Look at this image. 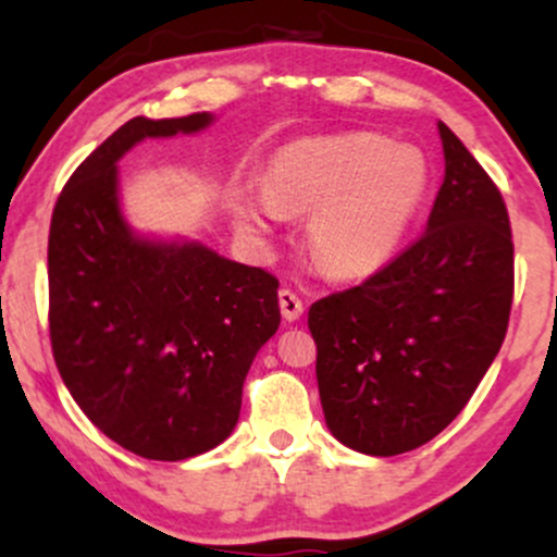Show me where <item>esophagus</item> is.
I'll return each mask as SVG.
<instances>
[{
	"label": "esophagus",
	"instance_id": "34e87169",
	"mask_svg": "<svg viewBox=\"0 0 557 557\" xmlns=\"http://www.w3.org/2000/svg\"><path fill=\"white\" fill-rule=\"evenodd\" d=\"M277 300H280V311H283L285 322H296V319L304 314V300H300L290 287H283V290L277 293Z\"/></svg>",
	"mask_w": 557,
	"mask_h": 557
}]
</instances>
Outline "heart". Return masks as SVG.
I'll list each match as a JSON object with an SVG mask.
<instances>
[{
	"instance_id": "obj_1",
	"label": "heart",
	"mask_w": 557,
	"mask_h": 557,
	"mask_svg": "<svg viewBox=\"0 0 557 557\" xmlns=\"http://www.w3.org/2000/svg\"><path fill=\"white\" fill-rule=\"evenodd\" d=\"M267 196L243 198L238 216L264 233L280 214L309 212V243L319 264L341 277L380 270L393 257L426 190L419 151L385 138L298 140L274 157Z\"/></svg>"
}]
</instances>
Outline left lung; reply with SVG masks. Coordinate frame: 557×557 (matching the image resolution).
Returning a JSON list of instances; mask_svg holds the SVG:
<instances>
[{"instance_id":"1","label":"left lung","mask_w":557,"mask_h":557,"mask_svg":"<svg viewBox=\"0 0 557 557\" xmlns=\"http://www.w3.org/2000/svg\"><path fill=\"white\" fill-rule=\"evenodd\" d=\"M445 181L417 240L309 309L327 426L367 456L417 450L450 424L505 341L513 235L503 194L440 123Z\"/></svg>"}]
</instances>
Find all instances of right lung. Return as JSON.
<instances>
[{
    "mask_svg": "<svg viewBox=\"0 0 557 557\" xmlns=\"http://www.w3.org/2000/svg\"><path fill=\"white\" fill-rule=\"evenodd\" d=\"M212 114L133 117L88 154L49 227V341L81 411L149 461L212 450L240 417L253 356L280 327V280L201 243H149L117 207V159Z\"/></svg>",
    "mask_w": 557,
    "mask_h": 557,
    "instance_id": "1",
    "label": "right lung"
}]
</instances>
